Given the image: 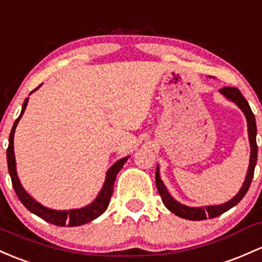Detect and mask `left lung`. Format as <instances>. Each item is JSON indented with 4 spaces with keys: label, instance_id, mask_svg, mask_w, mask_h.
<instances>
[{
    "label": "left lung",
    "instance_id": "8db88e82",
    "mask_svg": "<svg viewBox=\"0 0 262 262\" xmlns=\"http://www.w3.org/2000/svg\"><path fill=\"white\" fill-rule=\"evenodd\" d=\"M220 93L224 94L226 98H229L232 102H235V104L238 105V108L245 113L246 119H248V129H249V138H250V145H251V155H250V165L248 175H246V179L244 182L243 188L240 189V191L237 192L236 196L232 198L231 200L228 201L225 204H221V205L216 206H204V208H189V206L183 205V204L178 203L177 200H174L170 196L168 190H166L165 185H164L162 179L159 177V169H157L155 171V183H157V189L159 191V195L162 196V200L164 205L169 209L171 212H174L178 216L183 217V219L188 220H205V219H212V217H216L223 212L228 211L229 209H231L232 206H235L236 204L240 203V200L245 196V194L248 192L250 184H251L252 178H254V170L255 165H256L257 160V144H256V122H255V116L252 113L251 108H250L248 100L244 98L243 94L240 93L237 88L234 87H224L220 89Z\"/></svg>",
    "mask_w": 262,
    "mask_h": 262
}]
</instances>
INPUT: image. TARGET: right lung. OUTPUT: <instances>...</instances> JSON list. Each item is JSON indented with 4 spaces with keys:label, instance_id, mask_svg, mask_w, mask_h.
I'll return each mask as SVG.
<instances>
[{
    "label": "right lung",
    "instance_id": "add662e5",
    "mask_svg": "<svg viewBox=\"0 0 262 262\" xmlns=\"http://www.w3.org/2000/svg\"><path fill=\"white\" fill-rule=\"evenodd\" d=\"M37 89V88H36ZM34 89V91H36ZM28 98H26L24 107H22L21 114L17 118L16 122L13 123L12 129H11L10 139H8V148H7V165H8V171H10L11 180H12V185L14 191H16L17 196L21 200V203L24 204L26 208L28 209L31 212L36 214L37 216H39L41 219L46 220L47 223L53 224L56 226H79L83 224H87L89 221L97 219L100 216L105 210H107L109 201H111L112 194H113L114 189V182H116L117 174L119 173V170L122 169V166L124 165V163L128 160L129 157L123 158V159L118 160L116 164L111 166V169L107 171V178H105V183L103 185L102 190H100L99 195L97 196V199L91 204V205L85 206L82 209H76V210H66V211H57L52 210V209H47L46 206H42L41 204L37 203L36 200L32 199L27 192L25 191V189L22 188L21 183H19L18 177H17L16 171V160H14V151H13V137H14V130H16L17 123L21 119L22 114H24L26 107H27Z\"/></svg>",
    "mask_w": 262,
    "mask_h": 262
}]
</instances>
